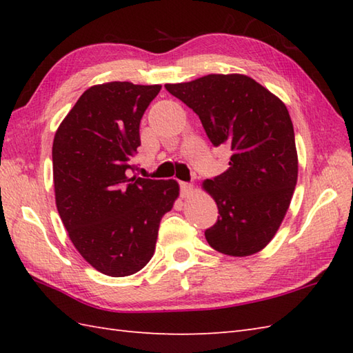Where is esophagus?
Here are the masks:
<instances>
[{
    "mask_svg": "<svg viewBox=\"0 0 353 353\" xmlns=\"http://www.w3.org/2000/svg\"><path fill=\"white\" fill-rule=\"evenodd\" d=\"M194 191V186L191 183H185V182H181V196L182 197H188L191 196Z\"/></svg>",
    "mask_w": 353,
    "mask_h": 353,
    "instance_id": "1",
    "label": "esophagus"
}]
</instances>
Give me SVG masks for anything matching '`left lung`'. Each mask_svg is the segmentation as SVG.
Returning a JSON list of instances; mask_svg holds the SVG:
<instances>
[{"instance_id": "left-lung-1", "label": "left lung", "mask_w": 353, "mask_h": 353, "mask_svg": "<svg viewBox=\"0 0 353 353\" xmlns=\"http://www.w3.org/2000/svg\"><path fill=\"white\" fill-rule=\"evenodd\" d=\"M165 88L196 112L215 147L230 150L229 168L203 182L220 214L205 230L206 241L229 256L258 253L276 235L297 183L287 106L243 74H209Z\"/></svg>"}]
</instances>
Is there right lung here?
I'll return each mask as SVG.
<instances>
[{
  "instance_id": "right-lung-1",
  "label": "right lung",
  "mask_w": 353,
  "mask_h": 353,
  "mask_svg": "<svg viewBox=\"0 0 353 353\" xmlns=\"http://www.w3.org/2000/svg\"><path fill=\"white\" fill-rule=\"evenodd\" d=\"M161 85L110 81L81 94L52 142L56 206L70 239L112 277L152 259L161 219L179 197L176 181L129 177L141 145L139 123Z\"/></svg>"
}]
</instances>
